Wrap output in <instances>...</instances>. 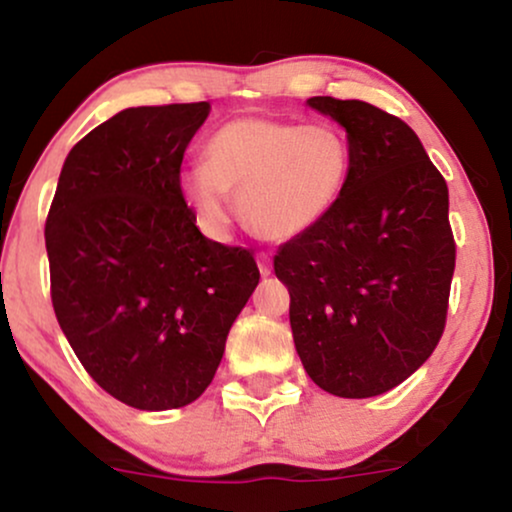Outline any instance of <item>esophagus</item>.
Returning <instances> with one entry per match:
<instances>
[{
	"instance_id": "esophagus-1",
	"label": "esophagus",
	"mask_w": 512,
	"mask_h": 512,
	"mask_svg": "<svg viewBox=\"0 0 512 512\" xmlns=\"http://www.w3.org/2000/svg\"><path fill=\"white\" fill-rule=\"evenodd\" d=\"M257 264H260L262 276L272 274V255H269V252H260V255H257Z\"/></svg>"
}]
</instances>
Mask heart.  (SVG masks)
<instances>
[{"mask_svg": "<svg viewBox=\"0 0 512 512\" xmlns=\"http://www.w3.org/2000/svg\"><path fill=\"white\" fill-rule=\"evenodd\" d=\"M204 163L180 175L182 195L204 228L228 226L233 195L252 231L286 240L337 207L349 182L351 142L332 122L238 117L211 134Z\"/></svg>", "mask_w": 512, "mask_h": 512, "instance_id": "heart-1", "label": "heart"}]
</instances>
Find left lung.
I'll return each instance as SVG.
<instances>
[{
	"instance_id": "8db88e82",
	"label": "left lung",
	"mask_w": 512,
	"mask_h": 512,
	"mask_svg": "<svg viewBox=\"0 0 512 512\" xmlns=\"http://www.w3.org/2000/svg\"><path fill=\"white\" fill-rule=\"evenodd\" d=\"M308 105L346 129L349 182L325 219L281 245L274 272L313 383L375 397L404 383L443 337L455 272L448 185L399 117L332 96Z\"/></svg>"
}]
</instances>
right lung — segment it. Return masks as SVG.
<instances>
[{
	"instance_id": "1",
	"label": "right lung",
	"mask_w": 512,
	"mask_h": 512,
	"mask_svg": "<svg viewBox=\"0 0 512 512\" xmlns=\"http://www.w3.org/2000/svg\"><path fill=\"white\" fill-rule=\"evenodd\" d=\"M209 103L127 108L64 161L45 221L50 296L86 373L134 409L207 390L260 284L248 248L202 236L180 190Z\"/></svg>"
}]
</instances>
